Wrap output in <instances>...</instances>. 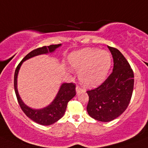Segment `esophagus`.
Here are the masks:
<instances>
[{"label":"esophagus","mask_w":148,"mask_h":148,"mask_svg":"<svg viewBox=\"0 0 148 148\" xmlns=\"http://www.w3.org/2000/svg\"><path fill=\"white\" fill-rule=\"evenodd\" d=\"M76 92H77V94H79V93L82 92V88L80 87H79L78 85L76 87Z\"/></svg>","instance_id":"34e87169"}]
</instances>
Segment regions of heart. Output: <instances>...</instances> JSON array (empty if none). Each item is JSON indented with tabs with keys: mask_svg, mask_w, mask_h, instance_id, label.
<instances>
[{
	"mask_svg": "<svg viewBox=\"0 0 148 148\" xmlns=\"http://www.w3.org/2000/svg\"><path fill=\"white\" fill-rule=\"evenodd\" d=\"M69 64L79 72V81L84 87H94L106 79L111 66V57L106 51L97 48H84L72 53Z\"/></svg>",
	"mask_w": 148,
	"mask_h": 148,
	"instance_id": "1",
	"label": "heart"
}]
</instances>
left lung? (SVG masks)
<instances>
[{"mask_svg": "<svg viewBox=\"0 0 148 148\" xmlns=\"http://www.w3.org/2000/svg\"><path fill=\"white\" fill-rule=\"evenodd\" d=\"M114 58L113 72L94 90L87 91V110L94 119L108 122L123 114L128 107L134 88V73L118 49L108 46Z\"/></svg>", "mask_w": 148, "mask_h": 148, "instance_id": "left-lung-1", "label": "left lung"}]
</instances>
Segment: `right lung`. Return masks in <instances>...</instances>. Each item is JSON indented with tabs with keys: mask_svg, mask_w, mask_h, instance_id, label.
Returning <instances> with one entry per match:
<instances>
[{
	"mask_svg": "<svg viewBox=\"0 0 148 148\" xmlns=\"http://www.w3.org/2000/svg\"><path fill=\"white\" fill-rule=\"evenodd\" d=\"M61 45V44L51 45L49 46H43L42 48L33 50L23 58L22 61L18 64L15 70L14 90H15V93L18 104L27 116L31 119L34 122L41 124V125H51L64 116L69 101L71 100L76 95L75 84L73 83H63L60 87L56 96L51 104L43 108L34 109L27 106L22 101L18 95V90H17V77H18V71L24 61L37 56L53 53Z\"/></svg>",
	"mask_w": 148,
	"mask_h": 148,
	"instance_id": "right-lung-1",
	"label": "right lung"
}]
</instances>
